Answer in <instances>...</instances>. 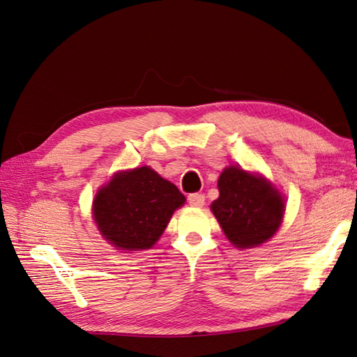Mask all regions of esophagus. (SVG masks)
<instances>
[{
    "label": "esophagus",
    "mask_w": 357,
    "mask_h": 357,
    "mask_svg": "<svg viewBox=\"0 0 357 357\" xmlns=\"http://www.w3.org/2000/svg\"><path fill=\"white\" fill-rule=\"evenodd\" d=\"M206 202V196L202 193H190L188 195V204L193 207H201Z\"/></svg>",
    "instance_id": "1"
}]
</instances>
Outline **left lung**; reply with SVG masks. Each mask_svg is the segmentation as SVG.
<instances>
[{"instance_id":"8db88e82","label":"left lung","mask_w":357,"mask_h":357,"mask_svg":"<svg viewBox=\"0 0 357 357\" xmlns=\"http://www.w3.org/2000/svg\"><path fill=\"white\" fill-rule=\"evenodd\" d=\"M218 187L219 198L211 204V211L233 245H261L276 233L285 208L279 192L267 181L229 167L219 176Z\"/></svg>"}]
</instances>
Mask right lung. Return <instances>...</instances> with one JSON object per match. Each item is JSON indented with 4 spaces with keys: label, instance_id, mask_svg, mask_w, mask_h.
Instances as JSON below:
<instances>
[{
    "label": "right lung",
    "instance_id": "1",
    "mask_svg": "<svg viewBox=\"0 0 357 357\" xmlns=\"http://www.w3.org/2000/svg\"><path fill=\"white\" fill-rule=\"evenodd\" d=\"M185 202L178 187L141 167L118 173L98 192L93 216L98 230L118 250H146L161 236L173 211Z\"/></svg>",
    "mask_w": 357,
    "mask_h": 357
}]
</instances>
